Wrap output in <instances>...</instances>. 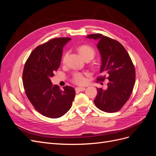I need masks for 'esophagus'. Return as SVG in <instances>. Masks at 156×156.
I'll list each match as a JSON object with an SVG mask.
<instances>
[{
    "mask_svg": "<svg viewBox=\"0 0 156 156\" xmlns=\"http://www.w3.org/2000/svg\"><path fill=\"white\" fill-rule=\"evenodd\" d=\"M75 90H76V91L81 92V91H84L85 90V87H76Z\"/></svg>",
    "mask_w": 156,
    "mask_h": 156,
    "instance_id": "1",
    "label": "esophagus"
}]
</instances>
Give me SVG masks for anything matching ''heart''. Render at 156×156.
<instances>
[{"instance_id":"1","label":"heart","mask_w":156,"mask_h":156,"mask_svg":"<svg viewBox=\"0 0 156 156\" xmlns=\"http://www.w3.org/2000/svg\"><path fill=\"white\" fill-rule=\"evenodd\" d=\"M78 51L80 52V53L81 54V55L82 56V57L85 59H92L94 55H95V51L94 49L91 47L89 46V45H82L78 48ZM68 55H69V52H66L62 58V63H65L67 61V59L68 58ZM73 81L77 84H80V85H82L83 83H85V79L84 78V76L80 73H75L73 74Z\"/></svg>"}]
</instances>
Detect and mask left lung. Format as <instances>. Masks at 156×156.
Masks as SVG:
<instances>
[{
    "mask_svg": "<svg viewBox=\"0 0 156 156\" xmlns=\"http://www.w3.org/2000/svg\"><path fill=\"white\" fill-rule=\"evenodd\" d=\"M98 41L97 48L101 57L98 81L109 80L108 88H97L95 105L107 113L117 112L128 101L135 81V71L128 52L119 41L102 34L86 37Z\"/></svg>",
    "mask_w": 156,
    "mask_h": 156,
    "instance_id": "obj_1",
    "label": "left lung"
}]
</instances>
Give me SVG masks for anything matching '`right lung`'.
Instances as JSON below:
<instances>
[{
	"mask_svg": "<svg viewBox=\"0 0 156 156\" xmlns=\"http://www.w3.org/2000/svg\"><path fill=\"white\" fill-rule=\"evenodd\" d=\"M71 39L59 37L39 45L24 65L23 86L30 102L37 111L48 118L62 117L72 106L75 90L65 86L59 89L51 78L60 66L63 48Z\"/></svg>",
	"mask_w": 156,
	"mask_h": 156,
	"instance_id": "right-lung-1",
	"label": "right lung"
}]
</instances>
